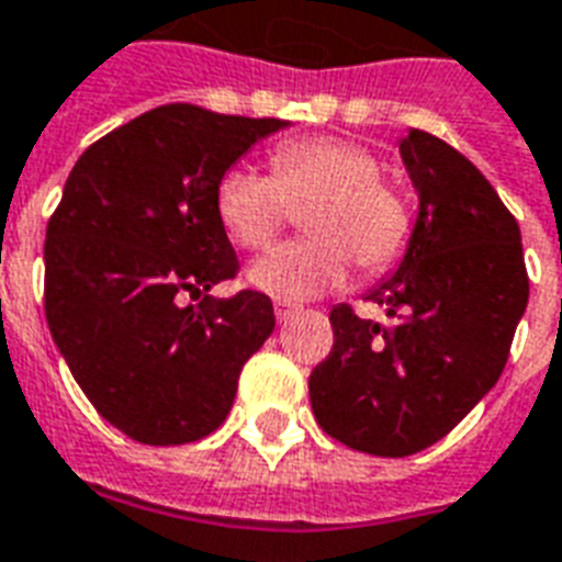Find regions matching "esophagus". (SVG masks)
<instances>
[{
  "label": "esophagus",
  "instance_id": "esophagus-1",
  "mask_svg": "<svg viewBox=\"0 0 562 562\" xmlns=\"http://www.w3.org/2000/svg\"><path fill=\"white\" fill-rule=\"evenodd\" d=\"M273 313H277V318H280V322H285V318H292L294 313H297V306H294V304H282V301H280V304L273 306Z\"/></svg>",
  "mask_w": 562,
  "mask_h": 562
}]
</instances>
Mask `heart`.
<instances>
[{
	"mask_svg": "<svg viewBox=\"0 0 562 562\" xmlns=\"http://www.w3.org/2000/svg\"><path fill=\"white\" fill-rule=\"evenodd\" d=\"M268 173L234 165L216 183V216L234 244L268 246L285 225V201H306L310 237L277 246L246 270V282L285 304L340 289L352 261L391 268L409 244V207L379 180L376 156L342 138L289 140L270 153Z\"/></svg>",
	"mask_w": 562,
	"mask_h": 562,
	"instance_id": "b5f03b06",
	"label": "heart"
}]
</instances>
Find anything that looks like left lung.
Listing matches in <instances>:
<instances>
[{
	"mask_svg": "<svg viewBox=\"0 0 562 562\" xmlns=\"http://www.w3.org/2000/svg\"><path fill=\"white\" fill-rule=\"evenodd\" d=\"M418 213L401 265L367 301L389 322L330 310L334 349L310 376L322 430L379 458L434 446L494 389L530 282L515 216L446 140H401Z\"/></svg>",
	"mask_w": 562,
	"mask_h": 562,
	"instance_id": "obj_1",
	"label": "left lung"
}]
</instances>
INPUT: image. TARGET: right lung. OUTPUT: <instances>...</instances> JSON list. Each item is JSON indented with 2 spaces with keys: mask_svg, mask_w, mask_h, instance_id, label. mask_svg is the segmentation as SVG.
<instances>
[{
  "mask_svg": "<svg viewBox=\"0 0 562 562\" xmlns=\"http://www.w3.org/2000/svg\"><path fill=\"white\" fill-rule=\"evenodd\" d=\"M285 120L165 104L95 140L47 222L44 313L104 422L183 446L232 413L237 376L273 334L268 294H210L237 270L216 183ZM201 305H183L184 294Z\"/></svg>",
  "mask_w": 562,
  "mask_h": 562,
  "instance_id": "right-lung-1",
  "label": "right lung"
}]
</instances>
